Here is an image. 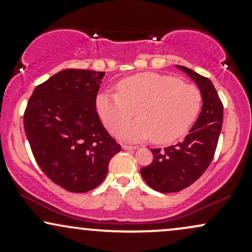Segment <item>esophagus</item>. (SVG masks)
<instances>
[{"mask_svg":"<svg viewBox=\"0 0 252 252\" xmlns=\"http://www.w3.org/2000/svg\"><path fill=\"white\" fill-rule=\"evenodd\" d=\"M122 148L124 150H134V149H137V147L130 146V144H122Z\"/></svg>","mask_w":252,"mask_h":252,"instance_id":"obj_1","label":"esophagus"}]
</instances>
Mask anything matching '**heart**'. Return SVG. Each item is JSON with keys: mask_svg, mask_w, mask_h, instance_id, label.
I'll list each match as a JSON object with an SVG mask.
<instances>
[{"mask_svg": "<svg viewBox=\"0 0 252 252\" xmlns=\"http://www.w3.org/2000/svg\"><path fill=\"white\" fill-rule=\"evenodd\" d=\"M116 90L117 94L99 92L96 110L111 132H116L135 110L138 120L118 131L126 141L152 137L158 144L174 142L189 131L201 108L200 90L169 74H135L120 80Z\"/></svg>", "mask_w": 252, "mask_h": 252, "instance_id": "1", "label": "heart"}]
</instances>
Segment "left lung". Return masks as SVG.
<instances>
[{"instance_id":"1","label":"left lung","mask_w":252,"mask_h":252,"mask_svg":"<svg viewBox=\"0 0 252 252\" xmlns=\"http://www.w3.org/2000/svg\"><path fill=\"white\" fill-rule=\"evenodd\" d=\"M176 67L198 85L202 108L189 135L175 146L152 149L154 160L141 169L148 186L161 193L182 190L204 174L215 156L222 124V104L212 82L185 66Z\"/></svg>"}]
</instances>
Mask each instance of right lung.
<instances>
[{
	"label": "right lung",
	"instance_id": "obj_1",
	"mask_svg": "<svg viewBox=\"0 0 252 252\" xmlns=\"http://www.w3.org/2000/svg\"><path fill=\"white\" fill-rule=\"evenodd\" d=\"M105 72L68 68L37 85L24 115L40 168L54 184L84 193L102 184L121 152L100 122L96 97Z\"/></svg>",
	"mask_w": 252,
	"mask_h": 252
}]
</instances>
